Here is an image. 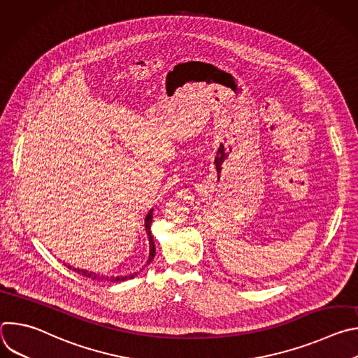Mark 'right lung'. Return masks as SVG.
Instances as JSON below:
<instances>
[{
	"label": "right lung",
	"mask_w": 358,
	"mask_h": 358,
	"mask_svg": "<svg viewBox=\"0 0 358 358\" xmlns=\"http://www.w3.org/2000/svg\"><path fill=\"white\" fill-rule=\"evenodd\" d=\"M151 220H152V210L148 211V214L145 215V220H144V227H145V232H147V236H148V243H150V255H148V261H147V265L155 259V255H156V245H155V241H152V235H151V231H150V227H151ZM69 269H73L75 272H78L79 275L82 276H86L89 279H93V280H108V282H124L127 279H131L134 278L137 273H131V275H127V276H100L94 272H89V271H85V269H79V268H73L71 265H66Z\"/></svg>",
	"instance_id": "obj_1"
}]
</instances>
